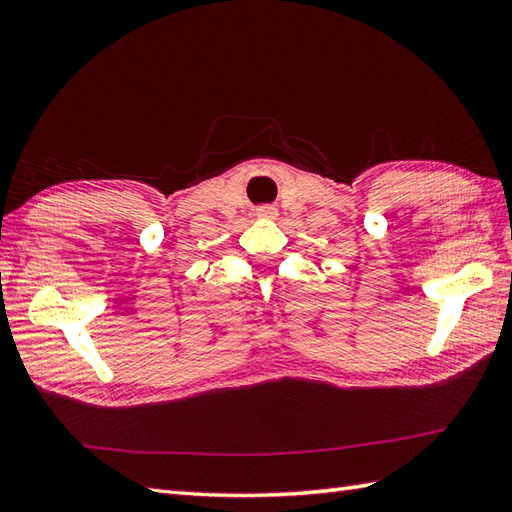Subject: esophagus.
<instances>
[{
	"instance_id": "1",
	"label": "esophagus",
	"mask_w": 512,
	"mask_h": 512,
	"mask_svg": "<svg viewBox=\"0 0 512 512\" xmlns=\"http://www.w3.org/2000/svg\"><path fill=\"white\" fill-rule=\"evenodd\" d=\"M255 213H257V217H264V220H275V217H277V209H275V206H268V204L259 206V209H257Z\"/></svg>"
}]
</instances>
